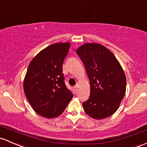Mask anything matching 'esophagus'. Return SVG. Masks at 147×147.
<instances>
[{
  "label": "esophagus",
  "instance_id": "34e87169",
  "mask_svg": "<svg viewBox=\"0 0 147 147\" xmlns=\"http://www.w3.org/2000/svg\"><path fill=\"white\" fill-rule=\"evenodd\" d=\"M77 90V86H75V87H74V91L76 92Z\"/></svg>",
  "mask_w": 147,
  "mask_h": 147
}]
</instances>
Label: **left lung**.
<instances>
[{
    "label": "left lung",
    "mask_w": 147,
    "mask_h": 147,
    "mask_svg": "<svg viewBox=\"0 0 147 147\" xmlns=\"http://www.w3.org/2000/svg\"><path fill=\"white\" fill-rule=\"evenodd\" d=\"M76 53L90 81V97L83 103L91 118L103 119L117 112L126 90L125 72L114 54L98 43H84Z\"/></svg>",
    "instance_id": "1"
}]
</instances>
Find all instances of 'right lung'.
Here are the masks:
<instances>
[{
	"mask_svg": "<svg viewBox=\"0 0 147 147\" xmlns=\"http://www.w3.org/2000/svg\"><path fill=\"white\" fill-rule=\"evenodd\" d=\"M70 47L67 42L47 47L32 59L24 77L26 97L35 112L45 118L61 115L73 97L62 73Z\"/></svg>",
	"mask_w": 147,
	"mask_h": 147,
	"instance_id": "1",
	"label": "right lung"
}]
</instances>
